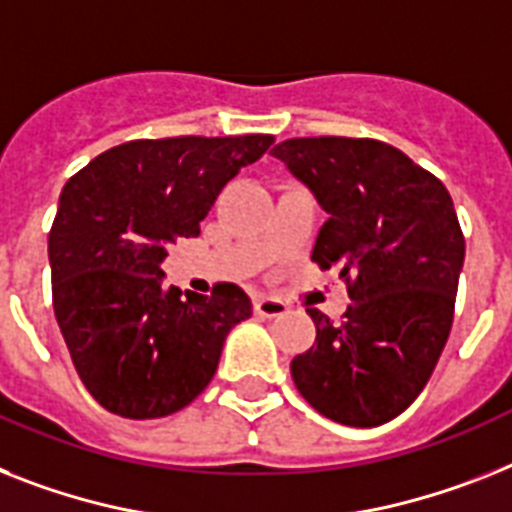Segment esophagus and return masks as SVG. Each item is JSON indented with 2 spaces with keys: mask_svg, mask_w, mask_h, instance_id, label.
Segmentation results:
<instances>
[{
  "mask_svg": "<svg viewBox=\"0 0 512 512\" xmlns=\"http://www.w3.org/2000/svg\"><path fill=\"white\" fill-rule=\"evenodd\" d=\"M253 311L261 316V319H274V316H282L287 314V306L277 298H253Z\"/></svg>",
  "mask_w": 512,
  "mask_h": 512,
  "instance_id": "esophagus-1",
  "label": "esophagus"
}]
</instances>
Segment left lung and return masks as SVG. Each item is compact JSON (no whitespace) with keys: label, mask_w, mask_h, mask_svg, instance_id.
<instances>
[{"label":"left lung","mask_w":512,"mask_h":512,"mask_svg":"<svg viewBox=\"0 0 512 512\" xmlns=\"http://www.w3.org/2000/svg\"><path fill=\"white\" fill-rule=\"evenodd\" d=\"M272 156L327 211L311 259L340 269L353 301L342 322L308 308L316 342L290 363L295 387L337 424H387L424 390L453 327L466 259L453 198L371 138H290Z\"/></svg>","instance_id":"8db88e82"}]
</instances>
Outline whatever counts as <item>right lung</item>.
<instances>
[{"label":"right lung","instance_id":"1","mask_svg":"<svg viewBox=\"0 0 512 512\" xmlns=\"http://www.w3.org/2000/svg\"><path fill=\"white\" fill-rule=\"evenodd\" d=\"M272 135L130 141L67 180L49 232L52 298L80 382L122 418H162L206 390L251 298L164 285L167 246L196 238L219 190Z\"/></svg>","mask_w":512,"mask_h":512}]
</instances>
